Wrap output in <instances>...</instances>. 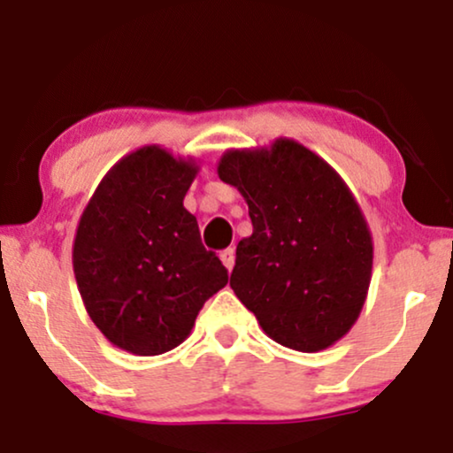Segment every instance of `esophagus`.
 <instances>
[{
  "label": "esophagus",
  "mask_w": 453,
  "mask_h": 453,
  "mask_svg": "<svg viewBox=\"0 0 453 453\" xmlns=\"http://www.w3.org/2000/svg\"><path fill=\"white\" fill-rule=\"evenodd\" d=\"M234 260H236L234 247H227V250L221 251V262H223V266L227 268V271H232V268H234Z\"/></svg>",
  "instance_id": "esophagus-1"
}]
</instances>
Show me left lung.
Wrapping results in <instances>:
<instances>
[{
    "mask_svg": "<svg viewBox=\"0 0 453 453\" xmlns=\"http://www.w3.org/2000/svg\"><path fill=\"white\" fill-rule=\"evenodd\" d=\"M219 178L250 206L230 286L277 344L318 352L359 318L372 280V234L350 188L295 139L227 150Z\"/></svg>",
    "mask_w": 453,
    "mask_h": 453,
    "instance_id": "obj_1",
    "label": "left lung"
}]
</instances>
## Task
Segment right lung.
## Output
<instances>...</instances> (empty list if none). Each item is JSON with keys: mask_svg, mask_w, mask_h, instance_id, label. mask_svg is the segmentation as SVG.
I'll return each mask as SVG.
<instances>
[{"mask_svg": "<svg viewBox=\"0 0 453 453\" xmlns=\"http://www.w3.org/2000/svg\"><path fill=\"white\" fill-rule=\"evenodd\" d=\"M200 167L143 146L120 158L79 219L73 268L94 325L113 346L163 355L187 340L227 268L182 206Z\"/></svg>", "mask_w": 453, "mask_h": 453, "instance_id": "obj_1", "label": "right lung"}]
</instances>
